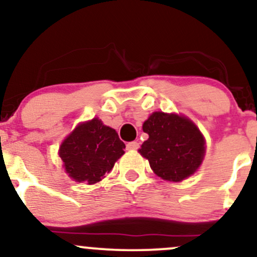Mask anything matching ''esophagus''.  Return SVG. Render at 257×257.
<instances>
[{"label":"esophagus","mask_w":257,"mask_h":257,"mask_svg":"<svg viewBox=\"0 0 257 257\" xmlns=\"http://www.w3.org/2000/svg\"><path fill=\"white\" fill-rule=\"evenodd\" d=\"M126 149H128V150H137V149H139V143H137V141H131V143L126 144Z\"/></svg>","instance_id":"34e87169"}]
</instances>
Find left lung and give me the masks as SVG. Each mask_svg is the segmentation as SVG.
Segmentation results:
<instances>
[{
  "label": "left lung",
  "instance_id": "8db88e82",
  "mask_svg": "<svg viewBox=\"0 0 257 257\" xmlns=\"http://www.w3.org/2000/svg\"><path fill=\"white\" fill-rule=\"evenodd\" d=\"M149 139L139 152L150 167L168 181H182L194 174L202 163L205 141L199 129L186 117L153 112L143 125Z\"/></svg>",
  "mask_w": 257,
  "mask_h": 257
}]
</instances>
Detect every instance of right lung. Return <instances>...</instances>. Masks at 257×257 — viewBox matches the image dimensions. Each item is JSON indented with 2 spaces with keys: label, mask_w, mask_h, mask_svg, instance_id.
<instances>
[{
  "label": "right lung",
  "mask_w": 257,
  "mask_h": 257,
  "mask_svg": "<svg viewBox=\"0 0 257 257\" xmlns=\"http://www.w3.org/2000/svg\"><path fill=\"white\" fill-rule=\"evenodd\" d=\"M124 149L114 129L93 118L79 124L65 139L59 156L70 178L91 185L111 172Z\"/></svg>",
  "instance_id": "obj_1"
}]
</instances>
